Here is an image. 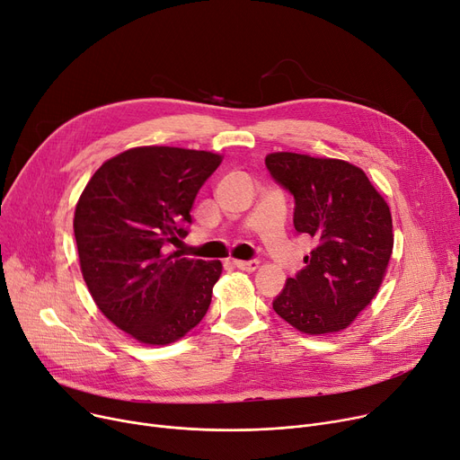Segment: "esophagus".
Instances as JSON below:
<instances>
[{
	"label": "esophagus",
	"mask_w": 460,
	"mask_h": 460,
	"mask_svg": "<svg viewBox=\"0 0 460 460\" xmlns=\"http://www.w3.org/2000/svg\"><path fill=\"white\" fill-rule=\"evenodd\" d=\"M234 265L237 269H241V271L251 273V271H256V269H258V260H235Z\"/></svg>",
	"instance_id": "esophagus-1"
}]
</instances>
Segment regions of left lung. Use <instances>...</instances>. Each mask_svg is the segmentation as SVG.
Listing matches in <instances>:
<instances>
[{"label": "left lung", "mask_w": 460, "mask_h": 460, "mask_svg": "<svg viewBox=\"0 0 460 460\" xmlns=\"http://www.w3.org/2000/svg\"><path fill=\"white\" fill-rule=\"evenodd\" d=\"M273 180L293 195V226L315 247L273 310L305 334L345 329L379 291L394 249L392 215L366 172L340 159L277 152Z\"/></svg>", "instance_id": "obj_1"}]
</instances>
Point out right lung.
Masks as SVG:
<instances>
[{
	"label": "right lung",
	"mask_w": 460,
	"mask_h": 460,
	"mask_svg": "<svg viewBox=\"0 0 460 460\" xmlns=\"http://www.w3.org/2000/svg\"><path fill=\"white\" fill-rule=\"evenodd\" d=\"M221 155L172 146L131 148L94 172L74 215L85 284L102 314L148 345L185 336L206 315L221 261L181 258L191 206Z\"/></svg>",
	"instance_id": "obj_1"
}]
</instances>
